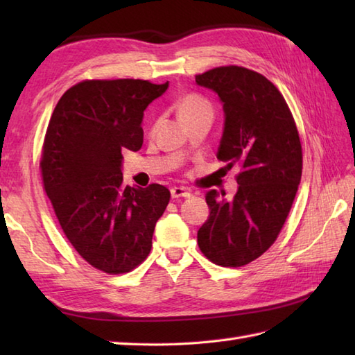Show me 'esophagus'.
I'll return each instance as SVG.
<instances>
[{
    "label": "esophagus",
    "mask_w": 355,
    "mask_h": 355,
    "mask_svg": "<svg viewBox=\"0 0 355 355\" xmlns=\"http://www.w3.org/2000/svg\"><path fill=\"white\" fill-rule=\"evenodd\" d=\"M172 198H189L191 197V191H187L186 187L182 186H175L171 189Z\"/></svg>",
    "instance_id": "obj_1"
}]
</instances>
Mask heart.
<instances>
[{
    "label": "heart",
    "instance_id": "obj_1",
    "mask_svg": "<svg viewBox=\"0 0 355 355\" xmlns=\"http://www.w3.org/2000/svg\"><path fill=\"white\" fill-rule=\"evenodd\" d=\"M209 110L212 111V107H210V102L202 97L201 94L197 93H189L186 94L182 101L178 103V116L180 119H183L189 114H195V112Z\"/></svg>",
    "mask_w": 355,
    "mask_h": 355
}]
</instances>
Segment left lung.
<instances>
[{
	"label": "left lung",
	"instance_id": "obj_1",
	"mask_svg": "<svg viewBox=\"0 0 355 355\" xmlns=\"http://www.w3.org/2000/svg\"><path fill=\"white\" fill-rule=\"evenodd\" d=\"M223 102L225 122L218 160L239 168L238 192L206 193L210 209L198 247L221 267H243L273 245L302 177V145L281 92L253 70L216 67L195 76Z\"/></svg>",
	"mask_w": 355,
	"mask_h": 355
}]
</instances>
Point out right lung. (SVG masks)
<instances>
[{"label": "right lung", "instance_id": "1", "mask_svg": "<svg viewBox=\"0 0 355 355\" xmlns=\"http://www.w3.org/2000/svg\"><path fill=\"white\" fill-rule=\"evenodd\" d=\"M169 87L141 79L82 80L50 117L41 154L44 191L67 239L108 275L148 258L155 223L171 200L164 186L123 184L122 153L143 145V111Z\"/></svg>", "mask_w": 355, "mask_h": 355}]
</instances>
